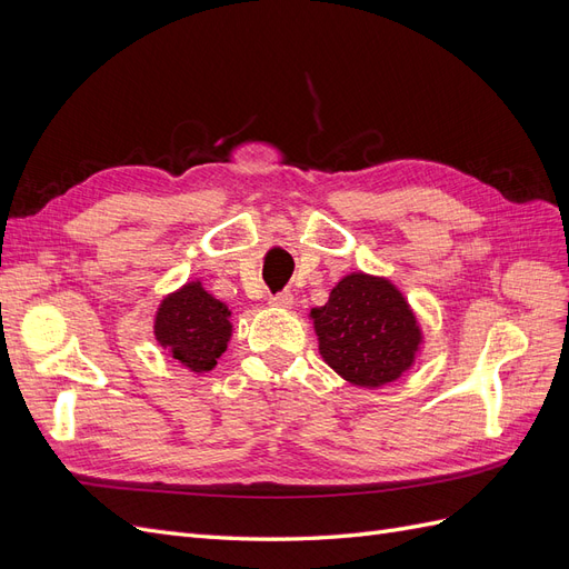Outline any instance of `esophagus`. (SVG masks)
<instances>
[{"instance_id": "1", "label": "esophagus", "mask_w": 569, "mask_h": 569, "mask_svg": "<svg viewBox=\"0 0 569 569\" xmlns=\"http://www.w3.org/2000/svg\"><path fill=\"white\" fill-rule=\"evenodd\" d=\"M291 303H295V295H291L289 289L278 291V295H272V297H270V306H278V308H291Z\"/></svg>"}]
</instances>
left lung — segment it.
I'll return each mask as SVG.
<instances>
[{
    "label": "left lung",
    "mask_w": 569,
    "mask_h": 569,
    "mask_svg": "<svg viewBox=\"0 0 569 569\" xmlns=\"http://www.w3.org/2000/svg\"><path fill=\"white\" fill-rule=\"evenodd\" d=\"M311 318L325 363L356 387L377 389L399 380L422 343L401 291L366 272L347 274Z\"/></svg>",
    "instance_id": "left-lung-1"
}]
</instances>
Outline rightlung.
<instances>
[{
  "label": "right lung",
  "instance_id": "1",
  "mask_svg": "<svg viewBox=\"0 0 569 569\" xmlns=\"http://www.w3.org/2000/svg\"><path fill=\"white\" fill-rule=\"evenodd\" d=\"M153 335L184 368L209 372L228 349L232 335L230 311L201 282H189L161 301Z\"/></svg>",
  "mask_w": 569,
  "mask_h": 569
}]
</instances>
